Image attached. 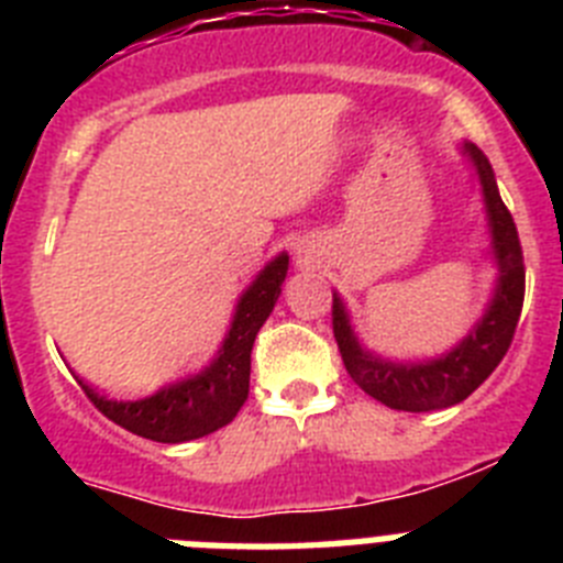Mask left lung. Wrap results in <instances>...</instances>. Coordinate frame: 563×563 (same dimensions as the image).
Returning <instances> with one entry per match:
<instances>
[{
  "instance_id": "8db88e82",
  "label": "left lung",
  "mask_w": 563,
  "mask_h": 563,
  "mask_svg": "<svg viewBox=\"0 0 563 563\" xmlns=\"http://www.w3.org/2000/svg\"><path fill=\"white\" fill-rule=\"evenodd\" d=\"M465 154L479 174L490 239H494L490 245H494L496 265H499V285H496L494 301L487 305L485 316L482 321H476L474 330L467 332L454 350L431 357V361H389V357L363 350L352 332L343 301L338 298V292L332 296V332H335L343 366L366 395L397 411L449 409L454 402L465 400L471 391L479 389L510 350L521 305H525V256H521L516 222L501 202L494 168L485 154L474 143H465Z\"/></svg>"
}]
</instances>
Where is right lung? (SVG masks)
I'll return each mask as SVG.
<instances>
[{
	"label": "right lung",
	"instance_id": "obj_1",
	"mask_svg": "<svg viewBox=\"0 0 563 563\" xmlns=\"http://www.w3.org/2000/svg\"><path fill=\"white\" fill-rule=\"evenodd\" d=\"M287 265H290V256L282 253L242 292L231 330L206 369L168 383L146 397H132V400L103 397L96 389H89L87 383H81L84 395L121 429L154 442L200 440L228 426L247 400L253 341L273 312L276 298L282 296Z\"/></svg>",
	"mask_w": 563,
	"mask_h": 563
}]
</instances>
